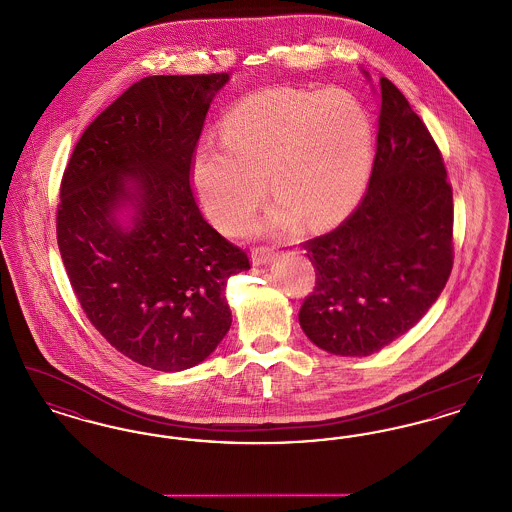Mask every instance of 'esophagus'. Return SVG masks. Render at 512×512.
I'll return each mask as SVG.
<instances>
[{"mask_svg": "<svg viewBox=\"0 0 512 512\" xmlns=\"http://www.w3.org/2000/svg\"><path fill=\"white\" fill-rule=\"evenodd\" d=\"M274 259V251L270 249V247H253V251H251V261H253V265H267Z\"/></svg>", "mask_w": 512, "mask_h": 512, "instance_id": "34e87169", "label": "esophagus"}]
</instances>
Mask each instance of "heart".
I'll return each instance as SVG.
<instances>
[{"label":"heart","instance_id":"b5f03b06","mask_svg":"<svg viewBox=\"0 0 512 512\" xmlns=\"http://www.w3.org/2000/svg\"><path fill=\"white\" fill-rule=\"evenodd\" d=\"M224 147H199L197 197L222 230L244 226L270 190L280 197L268 215L276 234L299 217L313 228L345 219L365 192L372 126L365 107L345 92L270 88L240 99L222 121Z\"/></svg>","mask_w":512,"mask_h":512}]
</instances>
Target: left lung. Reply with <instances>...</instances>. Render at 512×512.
<instances>
[{
  "label": "left lung",
  "instance_id": "1",
  "mask_svg": "<svg viewBox=\"0 0 512 512\" xmlns=\"http://www.w3.org/2000/svg\"><path fill=\"white\" fill-rule=\"evenodd\" d=\"M372 172L355 211L303 242L315 288L299 324L320 349L366 357L409 332L453 268V190L438 144L407 98L380 78Z\"/></svg>",
  "mask_w": 512,
  "mask_h": 512
}]
</instances>
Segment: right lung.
<instances>
[{"label":"right lung","mask_w":512,"mask_h":512,"mask_svg":"<svg viewBox=\"0 0 512 512\" xmlns=\"http://www.w3.org/2000/svg\"><path fill=\"white\" fill-rule=\"evenodd\" d=\"M230 74L146 76L101 111L61 180L57 244L84 315L117 351L161 372L205 361L232 324L242 247L203 219L190 174ZM135 207L133 226L114 213Z\"/></svg>","instance_id":"right-lung-1"}]
</instances>
